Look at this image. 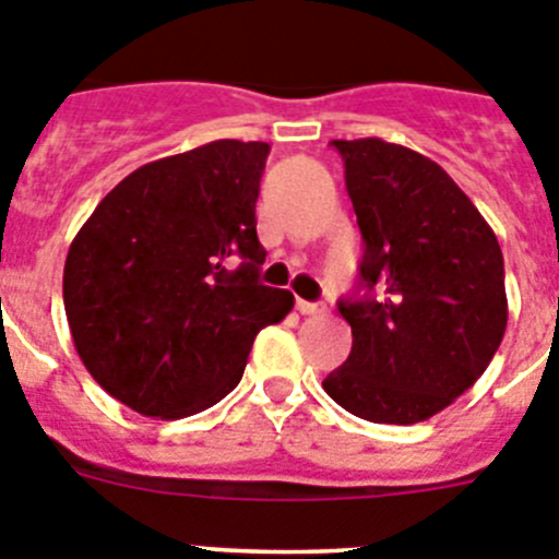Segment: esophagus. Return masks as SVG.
<instances>
[{
  "label": "esophagus",
  "mask_w": 559,
  "mask_h": 559,
  "mask_svg": "<svg viewBox=\"0 0 559 559\" xmlns=\"http://www.w3.org/2000/svg\"><path fill=\"white\" fill-rule=\"evenodd\" d=\"M296 310H299L302 316H319L328 308H324L322 302H305V299H296Z\"/></svg>",
  "instance_id": "34e87169"
}]
</instances>
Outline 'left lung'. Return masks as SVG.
Returning a JSON list of instances; mask_svg holds the SVG:
<instances>
[{"mask_svg":"<svg viewBox=\"0 0 559 559\" xmlns=\"http://www.w3.org/2000/svg\"><path fill=\"white\" fill-rule=\"evenodd\" d=\"M364 237L358 296L341 299L353 353L324 392L369 423L414 426L490 367L507 330L496 231L437 162L412 147L333 140Z\"/></svg>","mask_w":559,"mask_h":559,"instance_id":"obj_1","label":"left lung"}]
</instances>
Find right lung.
<instances>
[{"instance_id":"1","label":"right lung","mask_w":559,"mask_h":559,"mask_svg":"<svg viewBox=\"0 0 559 559\" xmlns=\"http://www.w3.org/2000/svg\"><path fill=\"white\" fill-rule=\"evenodd\" d=\"M265 156V142L218 140L147 162L69 246L63 308L75 349L133 412L181 419L215 406L243 378L254 335L294 308L290 290L260 283Z\"/></svg>"}]
</instances>
